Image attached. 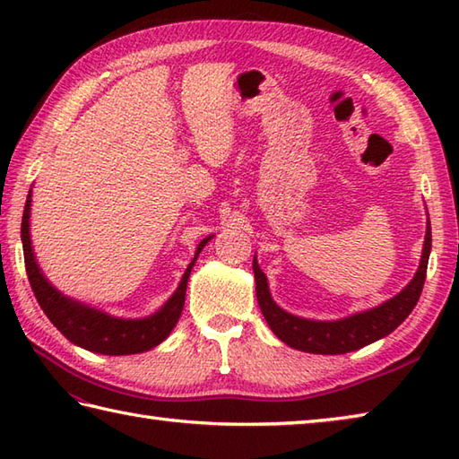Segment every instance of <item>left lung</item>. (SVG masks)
<instances>
[{"mask_svg":"<svg viewBox=\"0 0 459 459\" xmlns=\"http://www.w3.org/2000/svg\"><path fill=\"white\" fill-rule=\"evenodd\" d=\"M430 248L432 229L430 221H428L420 268H418L411 284L393 299L385 301L383 306L339 321L301 319L278 307L274 304V299L270 298L266 276L262 274V270L258 268V262L255 258V262H252V270H255L256 278V298L262 309V316L266 317L270 329L274 331L278 339L284 341L290 347L306 351V353L341 355L349 353V351H357L360 347L373 343V341L380 337L393 333V331L411 316V311L414 309L422 294Z\"/></svg>","mask_w":459,"mask_h":459,"instance_id":"1","label":"left lung"}]
</instances>
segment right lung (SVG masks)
<instances>
[{"instance_id": "add662e5", "label": "right lung", "mask_w": 459, "mask_h": 459, "mask_svg": "<svg viewBox=\"0 0 459 459\" xmlns=\"http://www.w3.org/2000/svg\"><path fill=\"white\" fill-rule=\"evenodd\" d=\"M29 212H31V191L27 195L22 221V240L29 284H31L33 294L39 301V306L45 311V316L51 319V324L61 331L71 343L94 351V353L100 355H134L153 349L171 333V329L181 317L185 304V290H187L191 268L203 247L211 240V237L201 242L197 255H195L193 262L187 266V270H185L178 291L168 299V304H165L158 314L145 319H116L102 314L99 309L86 307L84 304H79V301L68 299L61 291L48 284L33 256L31 238H29Z\"/></svg>"}]
</instances>
